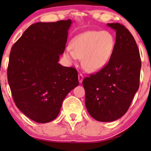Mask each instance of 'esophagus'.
<instances>
[{"label":"esophagus","instance_id":"obj_1","mask_svg":"<svg viewBox=\"0 0 151 151\" xmlns=\"http://www.w3.org/2000/svg\"><path fill=\"white\" fill-rule=\"evenodd\" d=\"M83 75H82L81 73L78 74V80H79L80 83H82V81H83Z\"/></svg>","mask_w":151,"mask_h":151}]
</instances>
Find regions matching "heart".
Here are the masks:
<instances>
[{"label":"heart","mask_w":151,"mask_h":151,"mask_svg":"<svg viewBox=\"0 0 151 151\" xmlns=\"http://www.w3.org/2000/svg\"><path fill=\"white\" fill-rule=\"evenodd\" d=\"M115 46L114 37L110 32L88 31L73 39L71 46L66 48L65 55L70 61L82 59L85 71L94 73L102 69L109 63Z\"/></svg>","instance_id":"1"}]
</instances>
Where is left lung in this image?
I'll return each instance as SVG.
<instances>
[{"label": "left lung", "mask_w": 151, "mask_h": 151, "mask_svg": "<svg viewBox=\"0 0 151 151\" xmlns=\"http://www.w3.org/2000/svg\"><path fill=\"white\" fill-rule=\"evenodd\" d=\"M116 32L115 46L109 63L100 71L84 78L85 105L91 116L113 122L127 113L139 88L141 59L129 30L119 23H108Z\"/></svg>", "instance_id": "obj_1"}]
</instances>
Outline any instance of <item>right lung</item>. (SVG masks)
<instances>
[{
	"label": "right lung",
	"mask_w": 151,
	"mask_h": 151,
	"mask_svg": "<svg viewBox=\"0 0 151 151\" xmlns=\"http://www.w3.org/2000/svg\"><path fill=\"white\" fill-rule=\"evenodd\" d=\"M71 20L36 22L12 47L7 79L18 109L38 123L56 118L67 94L78 86V72L58 63Z\"/></svg>",
	"instance_id": "1"
}]
</instances>
